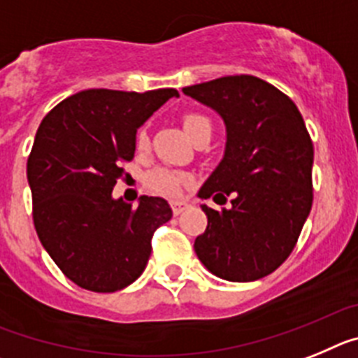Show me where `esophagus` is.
Masks as SVG:
<instances>
[{"label": "esophagus", "instance_id": "1", "mask_svg": "<svg viewBox=\"0 0 358 358\" xmlns=\"http://www.w3.org/2000/svg\"><path fill=\"white\" fill-rule=\"evenodd\" d=\"M187 207H189L187 201H178V200L171 201V209H173V214H175V216H178V214H182L183 210L187 209Z\"/></svg>", "mask_w": 358, "mask_h": 358}]
</instances>
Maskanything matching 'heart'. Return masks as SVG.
<instances>
[{
    "label": "heart",
    "instance_id": "1",
    "mask_svg": "<svg viewBox=\"0 0 358 358\" xmlns=\"http://www.w3.org/2000/svg\"><path fill=\"white\" fill-rule=\"evenodd\" d=\"M182 127L185 135L194 141L198 135H200L203 129L210 126V120L205 117V115L200 113H185L182 117ZM149 145V138L145 135V131H141L136 135V148L138 149H145ZM187 176L180 175V173H175V171H167V169H157L153 171L151 175H149L148 183L149 187L153 189V191L160 192L164 196H176L182 189V183L187 182Z\"/></svg>",
    "mask_w": 358,
    "mask_h": 358
}]
</instances>
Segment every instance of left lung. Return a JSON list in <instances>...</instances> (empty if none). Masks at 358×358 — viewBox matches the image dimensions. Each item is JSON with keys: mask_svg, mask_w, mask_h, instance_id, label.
Listing matches in <instances>:
<instances>
[{"mask_svg": "<svg viewBox=\"0 0 358 358\" xmlns=\"http://www.w3.org/2000/svg\"><path fill=\"white\" fill-rule=\"evenodd\" d=\"M225 124L223 158L198 196L231 207L201 205L207 229L194 241L201 265L216 278L250 282L290 256L312 209L313 145L297 106L254 76H229L187 86Z\"/></svg>", "mask_w": 358, "mask_h": 358, "instance_id": "left-lung-1", "label": "left lung"}]
</instances>
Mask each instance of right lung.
<instances>
[{"label": "right lung", "instance_id": "obj_1", "mask_svg": "<svg viewBox=\"0 0 358 358\" xmlns=\"http://www.w3.org/2000/svg\"><path fill=\"white\" fill-rule=\"evenodd\" d=\"M180 97L175 88L145 93L85 90L43 119L27 164L39 241L70 281L117 292L141 278L151 236L173 216L164 198L136 207L113 198L122 162L135 157L136 129Z\"/></svg>", "mask_w": 358, "mask_h": 358}]
</instances>
